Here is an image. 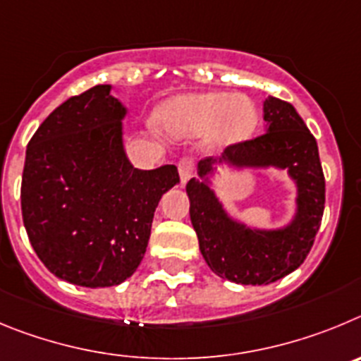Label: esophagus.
<instances>
[{
	"label": "esophagus",
	"mask_w": 361,
	"mask_h": 361,
	"mask_svg": "<svg viewBox=\"0 0 361 361\" xmlns=\"http://www.w3.org/2000/svg\"><path fill=\"white\" fill-rule=\"evenodd\" d=\"M178 173H180L181 183H187L194 173L192 160H190V158H181V160L178 161Z\"/></svg>",
	"instance_id": "1"
}]
</instances>
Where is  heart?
<instances>
[{"label": "heart", "instance_id": "b5f03b06", "mask_svg": "<svg viewBox=\"0 0 361 361\" xmlns=\"http://www.w3.org/2000/svg\"><path fill=\"white\" fill-rule=\"evenodd\" d=\"M160 120L173 135H203L214 131L217 144L232 145L248 140L257 129L259 109L246 97L210 92L171 100L161 108Z\"/></svg>", "mask_w": 361, "mask_h": 361}]
</instances>
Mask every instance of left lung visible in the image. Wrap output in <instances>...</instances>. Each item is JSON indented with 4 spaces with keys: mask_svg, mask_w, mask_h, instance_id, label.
I'll return each mask as SVG.
<instances>
[{
    "mask_svg": "<svg viewBox=\"0 0 361 361\" xmlns=\"http://www.w3.org/2000/svg\"><path fill=\"white\" fill-rule=\"evenodd\" d=\"M264 120L266 135L230 145L219 158L200 160V178L187 183L188 212L204 262L219 277L245 286L271 284L304 262L322 223L326 203L317 140L297 109L268 97ZM217 166L286 170L298 190L294 217L279 229H257L232 218L212 188Z\"/></svg>",
    "mask_w": 361,
    "mask_h": 361,
    "instance_id": "left-lung-1",
    "label": "left lung"
}]
</instances>
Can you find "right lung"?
Listing matches in <instances>:
<instances>
[{
	"label": "right lung",
	"instance_id": "1",
	"mask_svg": "<svg viewBox=\"0 0 361 361\" xmlns=\"http://www.w3.org/2000/svg\"><path fill=\"white\" fill-rule=\"evenodd\" d=\"M126 115L100 84L54 109L28 142L23 223L41 262L70 284L109 288L131 277L161 196L180 183L176 165L133 167Z\"/></svg>",
	"mask_w": 361,
	"mask_h": 361
}]
</instances>
